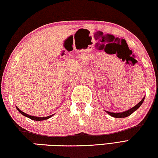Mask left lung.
<instances>
[{
  "label": "left lung",
  "mask_w": 158,
  "mask_h": 158,
  "mask_svg": "<svg viewBox=\"0 0 158 158\" xmlns=\"http://www.w3.org/2000/svg\"><path fill=\"white\" fill-rule=\"evenodd\" d=\"M145 97H144L143 98H142V100L139 102L138 104H137V105L133 106V108L130 109L129 110H127V111H124V112H123V113H111V112H109V111H106V112L107 113V114H109L111 116H112V117H114V118H126L127 117V116H129L130 115H131L133 112H134L135 111H136L137 109H138L139 106H140L142 105V102H144V100Z\"/></svg>",
  "instance_id": "left-lung-1"
}]
</instances>
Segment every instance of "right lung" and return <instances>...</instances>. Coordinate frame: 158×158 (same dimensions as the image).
Returning a JSON list of instances; mask_svg holds the SVG:
<instances>
[{"mask_svg":"<svg viewBox=\"0 0 158 158\" xmlns=\"http://www.w3.org/2000/svg\"><path fill=\"white\" fill-rule=\"evenodd\" d=\"M16 109L18 111H19L20 114H21L22 115H23L24 116H26V117H27L31 119V120H36V121H40V120H47V119H49V118H51L53 116V115H49V116H47V117H43V118H41V117H35V116H31V115H29L28 114H26L25 113L23 112L22 111H20V110L18 108V107H16Z\"/></svg>","mask_w":158,"mask_h":158,"instance_id":"add662e5","label":"right lung"}]
</instances>
